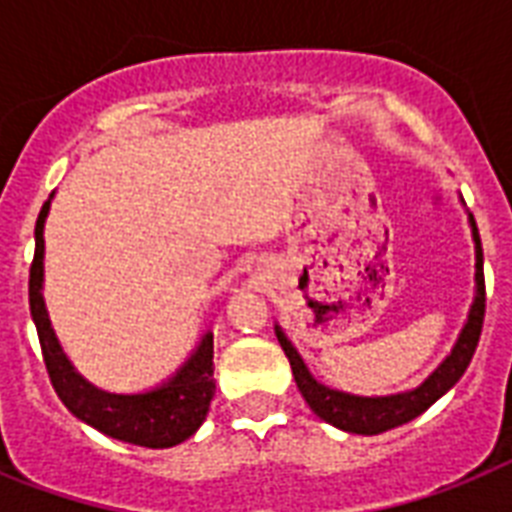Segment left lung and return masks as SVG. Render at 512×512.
<instances>
[{
  "mask_svg": "<svg viewBox=\"0 0 512 512\" xmlns=\"http://www.w3.org/2000/svg\"><path fill=\"white\" fill-rule=\"evenodd\" d=\"M468 217L470 228H473V241H476V297H473L468 321H465L460 337L454 342L452 353L438 364V369L430 374L428 380L422 382V385H417L414 390L396 393V396L369 398L327 388V385H321V382L308 372V366H305V361L295 350V345L287 340V335H284L279 324H276V337H279L281 348L287 353L297 388L303 393L305 404L311 406L321 420L329 422V425H335V428L340 430H348V433H358V436H377V433H385V430L398 428V425H404V422L420 417L430 404H436L438 398L444 396L446 390L452 388L454 382L465 374L470 358L476 353L486 313L484 249H481V236H478L476 220H473V215Z\"/></svg>",
  "mask_w": 512,
  "mask_h": 512,
  "instance_id": "1",
  "label": "left lung"
}]
</instances>
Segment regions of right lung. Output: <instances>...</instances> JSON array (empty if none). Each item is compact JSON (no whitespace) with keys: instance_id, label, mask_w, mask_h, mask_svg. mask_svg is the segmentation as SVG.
I'll use <instances>...</instances> for the list:
<instances>
[{"instance_id":"add662e5","label":"right lung","mask_w":512,"mask_h":512,"mask_svg":"<svg viewBox=\"0 0 512 512\" xmlns=\"http://www.w3.org/2000/svg\"><path fill=\"white\" fill-rule=\"evenodd\" d=\"M50 199L44 201L42 212L36 217V249L31 273H28V305H31V319L36 324V335H39L52 388L74 417L116 441L148 446V449H167V446L183 444L185 438H191L201 422L207 420L209 401L215 396L212 332L201 337L188 361L172 374L170 380L154 390L108 393V390L95 388L92 382L84 380L60 348L58 337L52 332L47 308H44V220L50 212Z\"/></svg>"}]
</instances>
